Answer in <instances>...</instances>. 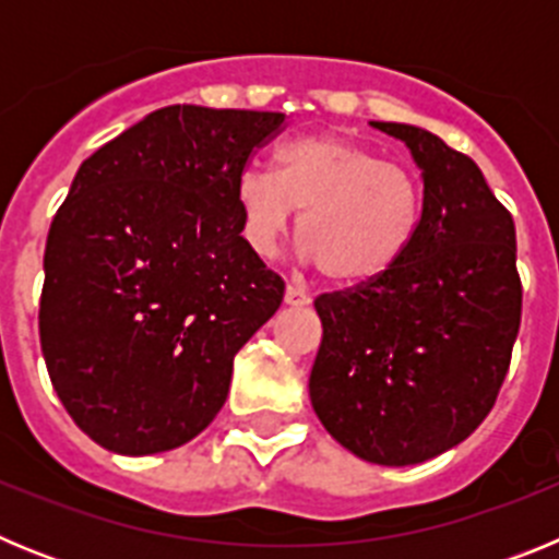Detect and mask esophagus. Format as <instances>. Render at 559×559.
Segmentation results:
<instances>
[{
  "label": "esophagus",
  "mask_w": 559,
  "mask_h": 559,
  "mask_svg": "<svg viewBox=\"0 0 559 559\" xmlns=\"http://www.w3.org/2000/svg\"><path fill=\"white\" fill-rule=\"evenodd\" d=\"M285 302L294 305V308H302V305L310 302V294H305V290L296 288V285H288V288H285Z\"/></svg>",
  "instance_id": "34e87169"
}]
</instances>
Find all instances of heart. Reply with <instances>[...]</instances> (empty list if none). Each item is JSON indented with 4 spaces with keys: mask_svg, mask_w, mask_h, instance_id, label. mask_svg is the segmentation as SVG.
Returning <instances> with one entry per match:
<instances>
[{
    "mask_svg": "<svg viewBox=\"0 0 559 559\" xmlns=\"http://www.w3.org/2000/svg\"><path fill=\"white\" fill-rule=\"evenodd\" d=\"M235 204L246 243L260 257L280 251L299 210L296 240L341 288L378 283L397 269L423 218L412 173L338 133L283 142L274 173L246 167Z\"/></svg>",
    "mask_w": 559,
    "mask_h": 559,
    "instance_id": "1",
    "label": "heart"
}]
</instances>
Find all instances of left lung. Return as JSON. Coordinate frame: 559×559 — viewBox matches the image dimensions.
<instances>
[{"mask_svg":"<svg viewBox=\"0 0 559 559\" xmlns=\"http://www.w3.org/2000/svg\"><path fill=\"white\" fill-rule=\"evenodd\" d=\"M372 126L423 170V218L383 280L316 296L310 403L355 456L403 467L451 451L496 406L523 288L515 224L476 162L426 128Z\"/></svg>","mask_w":559,"mask_h":559,"instance_id":"obj_1","label":"left lung"}]
</instances>
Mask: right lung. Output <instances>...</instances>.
Instances as JSON below:
<instances>
[{
  "label": "right lung",
  "instance_id": "right-lung-1",
  "mask_svg": "<svg viewBox=\"0 0 559 559\" xmlns=\"http://www.w3.org/2000/svg\"><path fill=\"white\" fill-rule=\"evenodd\" d=\"M285 114L167 106L78 170L44 251L38 333L69 417L106 451H173L226 403L285 283L240 235L237 176Z\"/></svg>",
  "mask_w": 559,
  "mask_h": 559
}]
</instances>
